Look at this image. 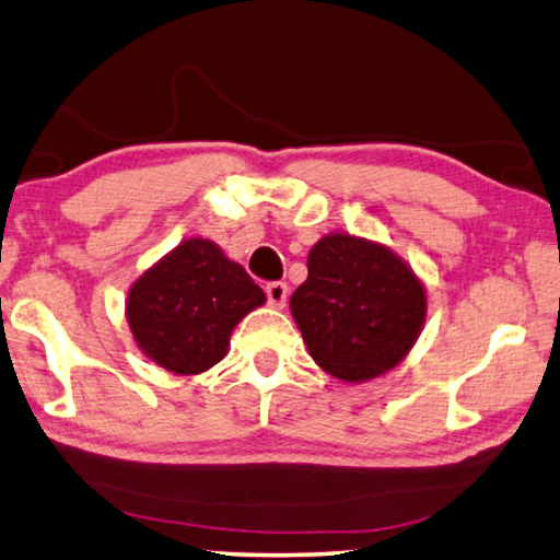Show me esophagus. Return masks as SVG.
<instances>
[{
	"label": "esophagus",
	"mask_w": 560,
	"mask_h": 560,
	"mask_svg": "<svg viewBox=\"0 0 560 560\" xmlns=\"http://www.w3.org/2000/svg\"><path fill=\"white\" fill-rule=\"evenodd\" d=\"M267 299H269V306L283 308V306H287V299H289V287L283 281H271L267 287Z\"/></svg>",
	"instance_id": "34e87169"
}]
</instances>
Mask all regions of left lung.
<instances>
[{
    "label": "left lung",
    "mask_w": 560,
    "mask_h": 560,
    "mask_svg": "<svg viewBox=\"0 0 560 560\" xmlns=\"http://www.w3.org/2000/svg\"><path fill=\"white\" fill-rule=\"evenodd\" d=\"M306 267L289 308L320 371L365 383L400 365L428 318V289L410 264L381 242L334 232L311 246Z\"/></svg>",
    "instance_id": "left-lung-1"
}]
</instances>
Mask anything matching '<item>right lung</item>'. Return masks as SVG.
Returning a JSON list of instances; mask_svg holds the SVG:
<instances>
[{"label": "right lung", "instance_id": "add662e5", "mask_svg": "<svg viewBox=\"0 0 560 560\" xmlns=\"http://www.w3.org/2000/svg\"><path fill=\"white\" fill-rule=\"evenodd\" d=\"M267 303L242 264L202 236L179 242L132 281L126 320L136 346L175 375H200L230 353L236 324Z\"/></svg>", "mask_w": 560, "mask_h": 560}]
</instances>
